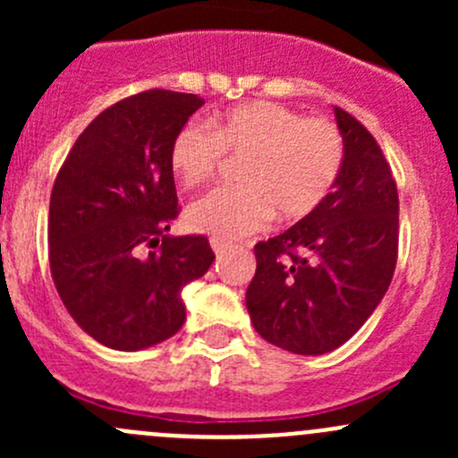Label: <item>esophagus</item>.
I'll list each match as a JSON object with an SVG mask.
<instances>
[{"instance_id":"esophagus-1","label":"esophagus","mask_w":458,"mask_h":458,"mask_svg":"<svg viewBox=\"0 0 458 458\" xmlns=\"http://www.w3.org/2000/svg\"><path fill=\"white\" fill-rule=\"evenodd\" d=\"M210 246H212V250H215L216 257H221L230 248L228 242H224V239H216V237L210 239Z\"/></svg>"}]
</instances>
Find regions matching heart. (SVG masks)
<instances>
[{
  "label": "heart",
  "mask_w": 458,
  "mask_h": 458,
  "mask_svg": "<svg viewBox=\"0 0 458 458\" xmlns=\"http://www.w3.org/2000/svg\"><path fill=\"white\" fill-rule=\"evenodd\" d=\"M225 155L243 159L237 188H215L188 206L186 221L216 239L246 237L275 216H310L335 191L345 141L330 119L306 117L276 101H250L210 122H188L170 141L168 161L186 188L210 182Z\"/></svg>",
  "instance_id": "1"
}]
</instances>
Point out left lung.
Wrapping results in <instances>:
<instances>
[{"instance_id":"8db88e82","label":"left lung","mask_w":458,"mask_h":458,"mask_svg":"<svg viewBox=\"0 0 458 458\" xmlns=\"http://www.w3.org/2000/svg\"><path fill=\"white\" fill-rule=\"evenodd\" d=\"M345 161L335 191L310 216L255 246L246 293L252 326L294 354L344 345L387 293L399 257V192L381 146L335 106Z\"/></svg>"}]
</instances>
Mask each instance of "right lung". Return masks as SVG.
<instances>
[{
	"instance_id": "right-lung-1",
	"label": "right lung",
	"mask_w": 458,
	"mask_h": 458,
	"mask_svg": "<svg viewBox=\"0 0 458 458\" xmlns=\"http://www.w3.org/2000/svg\"><path fill=\"white\" fill-rule=\"evenodd\" d=\"M199 95L152 88L97 114L50 192L48 261L80 327L113 350L150 348L186 321L182 290L215 261L203 234L165 237L179 216L170 141ZM143 247H159L146 259Z\"/></svg>"
}]
</instances>
